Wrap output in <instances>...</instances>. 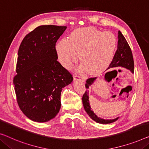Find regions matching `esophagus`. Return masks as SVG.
<instances>
[{"instance_id": "obj_1", "label": "esophagus", "mask_w": 149, "mask_h": 149, "mask_svg": "<svg viewBox=\"0 0 149 149\" xmlns=\"http://www.w3.org/2000/svg\"><path fill=\"white\" fill-rule=\"evenodd\" d=\"M73 78H74V80H81V81H85V79H84L83 77L79 76V74H74V76H73Z\"/></svg>"}]
</instances>
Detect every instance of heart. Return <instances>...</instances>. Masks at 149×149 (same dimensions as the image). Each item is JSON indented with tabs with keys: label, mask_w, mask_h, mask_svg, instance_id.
I'll return each instance as SVG.
<instances>
[{
	"label": "heart",
	"mask_w": 149,
	"mask_h": 149,
	"mask_svg": "<svg viewBox=\"0 0 149 149\" xmlns=\"http://www.w3.org/2000/svg\"><path fill=\"white\" fill-rule=\"evenodd\" d=\"M117 39L109 31H102L93 27L79 28L70 34L69 40H62L56 49L60 63L70 68L78 59L89 74H98L110 65L113 59Z\"/></svg>",
	"instance_id": "b5f03b06"
}]
</instances>
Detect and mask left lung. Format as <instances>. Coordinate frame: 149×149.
<instances>
[{"label":"left lung","instance_id":"obj_1","mask_svg":"<svg viewBox=\"0 0 149 149\" xmlns=\"http://www.w3.org/2000/svg\"><path fill=\"white\" fill-rule=\"evenodd\" d=\"M118 66H121V67L130 70L132 73L134 72V59L132 50H131L130 47L128 44V42H127L126 39H125L124 36L122 35L120 31H118L117 50L116 52L113 59L111 62L110 65L107 68L109 69V68L118 67ZM111 72V71H109V72L105 73V78L108 79V81H110L111 79L108 78L107 74ZM95 79L96 77H92V78L87 79V81H86L85 87L87 89H86L85 93L83 95V98H82L84 109H85V111L87 112L88 115L89 116V117L96 122L100 123V124H110V123L116 121L118 119V118L113 120L101 119L100 118H98L91 108L89 100V91L87 89H89L90 85H91L94 83Z\"/></svg>","mask_w":149,"mask_h":149}]
</instances>
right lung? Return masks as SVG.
Masks as SVG:
<instances>
[{
    "label": "right lung",
    "mask_w": 149,
    "mask_h": 149,
    "mask_svg": "<svg viewBox=\"0 0 149 149\" xmlns=\"http://www.w3.org/2000/svg\"><path fill=\"white\" fill-rule=\"evenodd\" d=\"M66 29L41 25L27 34L19 46L15 91L19 108L34 122H48L57 115L62 88L73 80L57 60L56 43Z\"/></svg>",
    "instance_id": "obj_1"
}]
</instances>
